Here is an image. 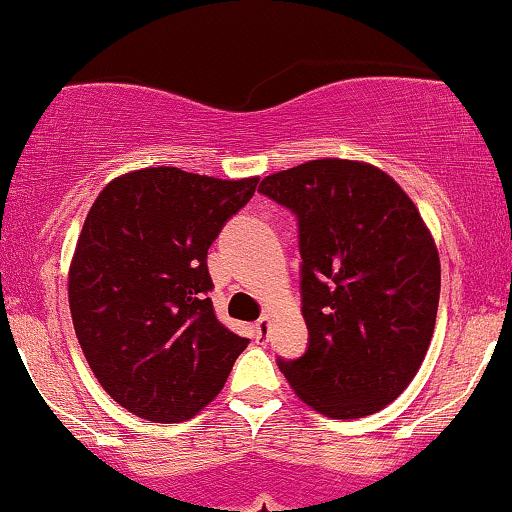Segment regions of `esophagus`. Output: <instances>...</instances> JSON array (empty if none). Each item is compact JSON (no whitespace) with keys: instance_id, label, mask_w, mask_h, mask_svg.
Segmentation results:
<instances>
[{"instance_id":"1","label":"esophagus","mask_w":512,"mask_h":512,"mask_svg":"<svg viewBox=\"0 0 512 512\" xmlns=\"http://www.w3.org/2000/svg\"><path fill=\"white\" fill-rule=\"evenodd\" d=\"M267 328H269V316L264 314V316H260V321L255 323V333H257V340H264V338H267Z\"/></svg>"}]
</instances>
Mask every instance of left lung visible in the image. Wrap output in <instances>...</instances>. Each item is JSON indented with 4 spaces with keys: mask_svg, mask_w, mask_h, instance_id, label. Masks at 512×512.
Instances as JSON below:
<instances>
[{
    "mask_svg": "<svg viewBox=\"0 0 512 512\" xmlns=\"http://www.w3.org/2000/svg\"><path fill=\"white\" fill-rule=\"evenodd\" d=\"M260 193L297 217L300 295L309 340L276 359L304 404L331 418L385 409L423 364L439 304V255L392 177L323 158L262 179Z\"/></svg>",
    "mask_w": 512,
    "mask_h": 512,
    "instance_id": "8db88e82",
    "label": "left lung"
}]
</instances>
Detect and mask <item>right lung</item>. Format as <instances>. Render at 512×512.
<instances>
[{"label": "right lung", "instance_id": "obj_1", "mask_svg": "<svg viewBox=\"0 0 512 512\" xmlns=\"http://www.w3.org/2000/svg\"><path fill=\"white\" fill-rule=\"evenodd\" d=\"M255 186L148 167L113 179L84 219L68 276L75 335L103 390L134 416H196L248 347L212 309L208 250Z\"/></svg>", "mask_w": 512, "mask_h": 512}]
</instances>
